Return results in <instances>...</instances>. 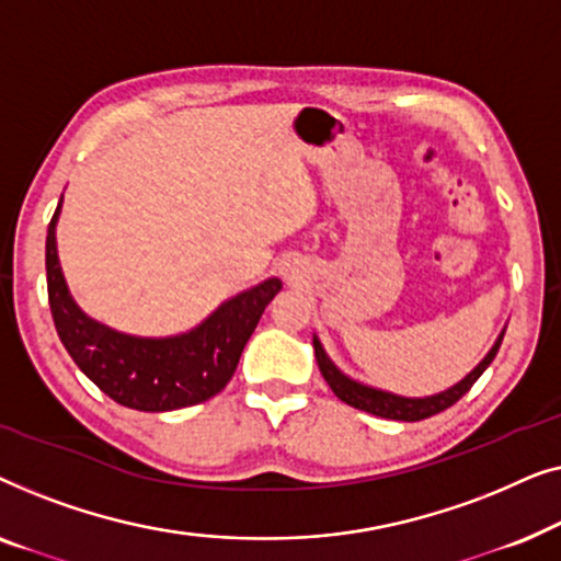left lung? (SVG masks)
<instances>
[{
  "instance_id": "1",
  "label": "left lung",
  "mask_w": 561,
  "mask_h": 561,
  "mask_svg": "<svg viewBox=\"0 0 561 561\" xmlns=\"http://www.w3.org/2000/svg\"><path fill=\"white\" fill-rule=\"evenodd\" d=\"M503 334H505V329L497 334V340L493 347L488 350V355L482 357L462 380L455 382V386L447 390H442V393L424 396V398L398 396V393H390V390L373 388V386H367V382L350 378L347 373H342L340 367L332 363V357L327 355L324 344L319 342L317 334H313V355H317L319 370H321V375H324V380L329 382V388L334 390V396L347 405H352V409H359L365 413H373V416L393 419V421H421V419L434 416V413H439V411H447L449 405H455L459 398H462L467 390L474 386V380H478L480 375L488 370V365L495 359L497 347H501V342H503Z\"/></svg>"
}]
</instances>
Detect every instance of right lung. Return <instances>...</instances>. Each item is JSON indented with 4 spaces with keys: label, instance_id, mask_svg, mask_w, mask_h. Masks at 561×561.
<instances>
[{
    "label": "right lung",
    "instance_id": "obj_1",
    "mask_svg": "<svg viewBox=\"0 0 561 561\" xmlns=\"http://www.w3.org/2000/svg\"><path fill=\"white\" fill-rule=\"evenodd\" d=\"M60 204L48 225L45 273L53 321L79 370L112 401L135 411H175L217 396L232 380L265 306L283 288L280 278H267L227 298L188 332L171 336L125 334L91 319L68 290L56 244Z\"/></svg>",
    "mask_w": 561,
    "mask_h": 561
}]
</instances>
